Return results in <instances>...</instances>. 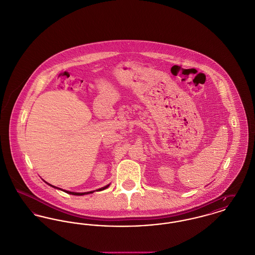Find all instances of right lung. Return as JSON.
Here are the masks:
<instances>
[{"instance_id":"obj_1","label":"right lung","mask_w":255,"mask_h":255,"mask_svg":"<svg viewBox=\"0 0 255 255\" xmlns=\"http://www.w3.org/2000/svg\"><path fill=\"white\" fill-rule=\"evenodd\" d=\"M47 183V182H46ZM50 185V184H49ZM51 187H54V188H56V189H59V190H61L60 188H58V187H55V186H52V185H50ZM110 185H107L105 187H103V188H101V189H98V190H96V191H103V190H105L107 189L108 187H109ZM61 191H63L64 193H66V194H69V195H89V194H92V193H94V191H91V192H87V193H74V192H69V191H64V190H61Z\"/></svg>"}]
</instances>
